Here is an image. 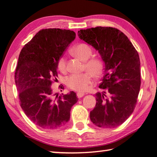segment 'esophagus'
Wrapping results in <instances>:
<instances>
[{
    "instance_id": "obj_1",
    "label": "esophagus",
    "mask_w": 157,
    "mask_h": 157,
    "mask_svg": "<svg viewBox=\"0 0 157 157\" xmlns=\"http://www.w3.org/2000/svg\"><path fill=\"white\" fill-rule=\"evenodd\" d=\"M84 96V93H82V92H78L77 93V96L78 97V98H82V97H83Z\"/></svg>"
}]
</instances>
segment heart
Returning a JSON list of instances; mask_svg holds the SVG:
<instances>
[{"mask_svg":"<svg viewBox=\"0 0 157 157\" xmlns=\"http://www.w3.org/2000/svg\"><path fill=\"white\" fill-rule=\"evenodd\" d=\"M73 52L77 56L85 61L84 68L88 71L82 73H73L67 76L65 83L69 89L78 91H86L93 82V76L98 77L103 70V63L97 58L90 59L93 51L88 44L79 43L74 47ZM57 68L62 73H65L67 69V60L66 56H60L57 61Z\"/></svg>","mask_w":157,"mask_h":157,"instance_id":"1","label":"heart"}]
</instances>
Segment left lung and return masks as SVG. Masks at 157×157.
I'll return each instance as SVG.
<instances>
[{"label": "left lung", "instance_id": "8db88e82", "mask_svg": "<svg viewBox=\"0 0 157 157\" xmlns=\"http://www.w3.org/2000/svg\"><path fill=\"white\" fill-rule=\"evenodd\" d=\"M78 36L98 50L105 62L99 88L106 92L96 94L91 121L98 127L115 128L130 117L137 103L141 84L138 52L125 34L113 27L82 29Z\"/></svg>", "mask_w": 157, "mask_h": 157}]
</instances>
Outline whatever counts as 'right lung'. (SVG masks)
I'll return each mask as SVG.
<instances>
[{"label": "right lung", "instance_id": "obj_1", "mask_svg": "<svg viewBox=\"0 0 157 157\" xmlns=\"http://www.w3.org/2000/svg\"><path fill=\"white\" fill-rule=\"evenodd\" d=\"M75 36L70 30L42 29L19 54L14 75L19 103L26 115L39 127L56 129L65 125L71 108L78 101L74 91L58 96L51 87L57 77V61Z\"/></svg>", "mask_w": 157, "mask_h": 157}]
</instances>
